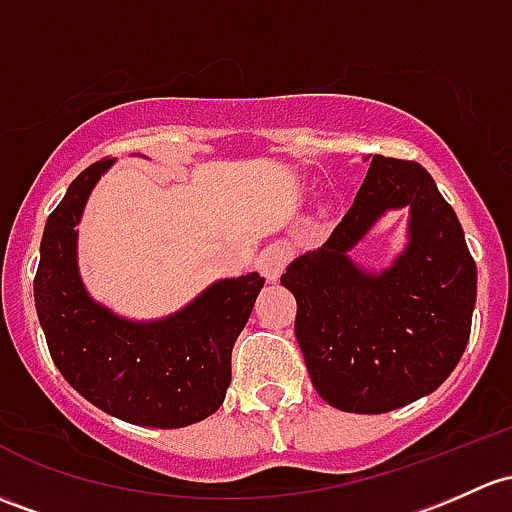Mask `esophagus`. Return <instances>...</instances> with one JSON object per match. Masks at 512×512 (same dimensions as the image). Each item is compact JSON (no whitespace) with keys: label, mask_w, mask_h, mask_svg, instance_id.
I'll list each match as a JSON object with an SVG mask.
<instances>
[{"label":"esophagus","mask_w":512,"mask_h":512,"mask_svg":"<svg viewBox=\"0 0 512 512\" xmlns=\"http://www.w3.org/2000/svg\"><path fill=\"white\" fill-rule=\"evenodd\" d=\"M289 255H292V250H289L287 242H272V245H267L265 250L257 255L255 265L270 282H274V279H279V274L284 272V267H287Z\"/></svg>","instance_id":"34e87169"}]
</instances>
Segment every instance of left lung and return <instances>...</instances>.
Instances as JSON below:
<instances>
[{
  "label": "left lung",
  "instance_id": "1",
  "mask_svg": "<svg viewBox=\"0 0 512 512\" xmlns=\"http://www.w3.org/2000/svg\"><path fill=\"white\" fill-rule=\"evenodd\" d=\"M410 205L411 245L390 271L360 273L345 252L387 207ZM316 392L343 412L383 414L429 395L464 355L476 262L454 208L417 161L375 154L353 206L316 252L282 274Z\"/></svg>",
  "mask_w": 512,
  "mask_h": 512
}]
</instances>
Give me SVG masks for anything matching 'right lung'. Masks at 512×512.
I'll list each match as a JSON object with an SVG mask.
<instances>
[{
    "instance_id": "right-lung-1",
    "label": "right lung",
    "mask_w": 512,
    "mask_h": 512,
    "mask_svg": "<svg viewBox=\"0 0 512 512\" xmlns=\"http://www.w3.org/2000/svg\"><path fill=\"white\" fill-rule=\"evenodd\" d=\"M112 159L75 176L48 215L34 279L36 314L53 363L73 390L129 424L179 429L223 405L230 355L265 277L223 279L176 316L129 324L85 294L75 267V225Z\"/></svg>"
}]
</instances>
